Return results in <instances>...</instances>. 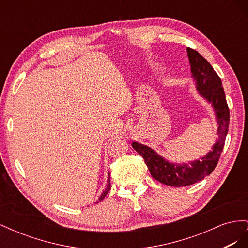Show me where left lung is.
Returning a JSON list of instances; mask_svg holds the SVG:
<instances>
[{"mask_svg": "<svg viewBox=\"0 0 248 248\" xmlns=\"http://www.w3.org/2000/svg\"><path fill=\"white\" fill-rule=\"evenodd\" d=\"M190 70L196 88L202 97L213 108L217 122V134L215 144L201 159L189 162H170L156 153L152 148L133 141L131 146L145 159V163L151 172V176L162 184L174 187H183L197 183L209 176L215 169L226 141L229 130L230 109L224 94L222 82L213 67L197 50L187 47Z\"/></svg>", "mask_w": 248, "mask_h": 248, "instance_id": "left-lung-1", "label": "left lung"}]
</instances>
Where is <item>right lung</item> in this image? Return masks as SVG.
<instances>
[{"label":"right lung","mask_w":248,"mask_h":248,"mask_svg":"<svg viewBox=\"0 0 248 248\" xmlns=\"http://www.w3.org/2000/svg\"><path fill=\"white\" fill-rule=\"evenodd\" d=\"M109 178H110V176H109V172H108V186H107V188L103 190V192L101 193V196H100V198H99V201H102L104 198H106V196L108 194V192L109 191V189H110V180H109Z\"/></svg>","instance_id":"obj_1"}]
</instances>
